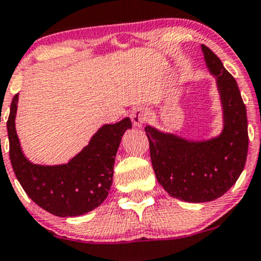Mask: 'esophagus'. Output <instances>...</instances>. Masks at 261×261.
I'll return each instance as SVG.
<instances>
[{
  "mask_svg": "<svg viewBox=\"0 0 261 261\" xmlns=\"http://www.w3.org/2000/svg\"><path fill=\"white\" fill-rule=\"evenodd\" d=\"M131 120H133V123L134 126H136V127H143L144 123L146 122L147 117H149V112H147V110L145 107H135V109L131 111Z\"/></svg>",
  "mask_w": 261,
  "mask_h": 261,
  "instance_id": "34e87169",
  "label": "esophagus"
}]
</instances>
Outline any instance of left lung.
<instances>
[{
	"label": "left lung",
	"instance_id": "left-lung-1",
	"mask_svg": "<svg viewBox=\"0 0 261 261\" xmlns=\"http://www.w3.org/2000/svg\"><path fill=\"white\" fill-rule=\"evenodd\" d=\"M207 69L215 77L222 130L210 139H187L147 125L152 169L160 186L184 202L203 203L220 198L243 173L249 147L246 107L235 78L220 58L201 45Z\"/></svg>",
	"mask_w": 261,
	"mask_h": 261
}]
</instances>
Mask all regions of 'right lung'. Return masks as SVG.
Returning <instances> with one entry per match:
<instances>
[{"mask_svg":"<svg viewBox=\"0 0 261 261\" xmlns=\"http://www.w3.org/2000/svg\"><path fill=\"white\" fill-rule=\"evenodd\" d=\"M18 93L7 120L10 160L23 191L38 206L58 217H77L91 212L109 196L116 152L133 123L128 117L101 126L88 145L65 164H34L25 156L16 133Z\"/></svg>","mask_w":261,"mask_h":261,"instance_id":"obj_1","label":"right lung"}]
</instances>
